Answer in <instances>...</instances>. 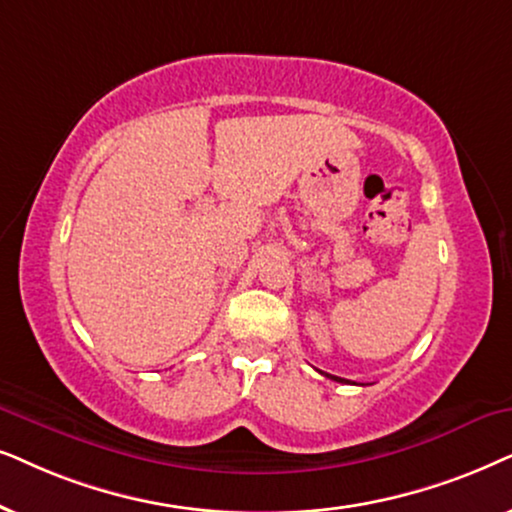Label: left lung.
Here are the masks:
<instances>
[{
	"label": "left lung",
	"mask_w": 512,
	"mask_h": 512,
	"mask_svg": "<svg viewBox=\"0 0 512 512\" xmlns=\"http://www.w3.org/2000/svg\"><path fill=\"white\" fill-rule=\"evenodd\" d=\"M325 374V372H323ZM325 377H330V379H335V381H346V379H342V377H335V374H325Z\"/></svg>",
	"instance_id": "left-lung-1"
}]
</instances>
